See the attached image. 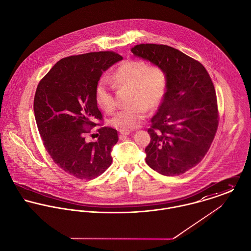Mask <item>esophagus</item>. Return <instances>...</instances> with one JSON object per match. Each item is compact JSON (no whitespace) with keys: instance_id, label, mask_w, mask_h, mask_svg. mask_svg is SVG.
I'll return each mask as SVG.
<instances>
[{"instance_id":"obj_1","label":"esophagus","mask_w":251,"mask_h":251,"mask_svg":"<svg viewBox=\"0 0 251 251\" xmlns=\"http://www.w3.org/2000/svg\"><path fill=\"white\" fill-rule=\"evenodd\" d=\"M131 131L130 130H120V134L121 136H126L128 134H130Z\"/></svg>"}]
</instances>
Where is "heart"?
Masks as SVG:
<instances>
[{"mask_svg":"<svg viewBox=\"0 0 251 251\" xmlns=\"http://www.w3.org/2000/svg\"><path fill=\"white\" fill-rule=\"evenodd\" d=\"M116 87L130 88L129 102L111 120V125L120 130L138 127L143 122L148 108L157 107L165 97L168 76L158 65L149 66L141 60H129L119 66L112 76ZM95 99L98 105L106 113H112L117 102L107 80L100 79L95 88Z\"/></svg>","mask_w":251,"mask_h":251,"instance_id":"obj_1","label":"heart"}]
</instances>
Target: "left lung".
I'll list each match as a JSON object with an SVG mask.
<instances>
[{
    "label": "left lung",
    "mask_w": 251,
    "mask_h": 251,
    "mask_svg": "<svg viewBox=\"0 0 251 251\" xmlns=\"http://www.w3.org/2000/svg\"><path fill=\"white\" fill-rule=\"evenodd\" d=\"M131 52L162 67L168 76L165 97L151 118L147 164L164 176L196 166L214 141L219 115L213 81L204 66L163 44H137Z\"/></svg>",
    "instance_id": "left-lung-1"
}]
</instances>
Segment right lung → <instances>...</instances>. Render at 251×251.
Returning a JSON list of instances; mask_svg holds the SVG:
<instances>
[{"instance_id": "right-lung-1", "label": "right lung", "mask_w": 251, "mask_h": 251, "mask_svg": "<svg viewBox=\"0 0 251 251\" xmlns=\"http://www.w3.org/2000/svg\"><path fill=\"white\" fill-rule=\"evenodd\" d=\"M121 60L113 51L67 57L37 85L34 111L44 148L60 168L77 179H95L112 163L111 151L119 140L116 129L100 126L96 142L85 138L99 126L96 121H102L96 85L103 72Z\"/></svg>"}]
</instances>
